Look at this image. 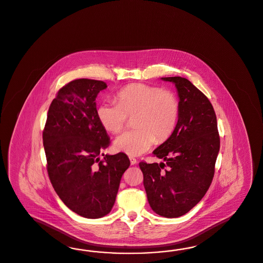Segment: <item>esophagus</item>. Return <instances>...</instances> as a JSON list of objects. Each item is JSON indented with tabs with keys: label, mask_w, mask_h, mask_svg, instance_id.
<instances>
[{
	"label": "esophagus",
	"mask_w": 263,
	"mask_h": 263,
	"mask_svg": "<svg viewBox=\"0 0 263 263\" xmlns=\"http://www.w3.org/2000/svg\"><path fill=\"white\" fill-rule=\"evenodd\" d=\"M129 159H130V163H131V165H135V164H137V159L135 157L130 156V157H129Z\"/></svg>",
	"instance_id": "obj_1"
}]
</instances>
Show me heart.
Segmentation results:
<instances>
[{
  "instance_id": "heart-1",
  "label": "heart",
  "mask_w": 263,
  "mask_h": 263,
  "mask_svg": "<svg viewBox=\"0 0 263 263\" xmlns=\"http://www.w3.org/2000/svg\"><path fill=\"white\" fill-rule=\"evenodd\" d=\"M116 102L104 101L97 108V118L107 131L118 133L127 117L135 116L136 129L125 131L115 140V149L136 156L147 152L154 142H164L172 135L180 114V104L171 91L144 83L127 85L116 95Z\"/></svg>"
}]
</instances>
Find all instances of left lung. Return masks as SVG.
I'll list each match as a JSON object with an SVG mask.
<instances>
[{"label": "left lung", "mask_w": 263, "mask_h": 263, "mask_svg": "<svg viewBox=\"0 0 263 263\" xmlns=\"http://www.w3.org/2000/svg\"><path fill=\"white\" fill-rule=\"evenodd\" d=\"M161 80L173 82L178 91V122L172 135L154 151L165 163L139 165L153 211L173 218L190 212L206 194L220 143L216 112L208 98L184 78Z\"/></svg>", "instance_id": "obj_1"}]
</instances>
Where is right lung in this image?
<instances>
[{
	"instance_id": "obj_1",
	"label": "right lung",
	"mask_w": 263,
	"mask_h": 263,
	"mask_svg": "<svg viewBox=\"0 0 263 263\" xmlns=\"http://www.w3.org/2000/svg\"><path fill=\"white\" fill-rule=\"evenodd\" d=\"M106 82L80 79L59 89L51 102L43 132L47 173L64 204L86 218H99L112 208L126 154L104 156L107 131L97 118L96 97Z\"/></svg>"
}]
</instances>
